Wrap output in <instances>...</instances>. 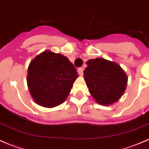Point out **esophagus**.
<instances>
[{
	"label": "esophagus",
	"mask_w": 149,
	"mask_h": 149,
	"mask_svg": "<svg viewBox=\"0 0 149 149\" xmlns=\"http://www.w3.org/2000/svg\"><path fill=\"white\" fill-rule=\"evenodd\" d=\"M77 71H78V73H79V74L80 76H81V75H83V68H78Z\"/></svg>",
	"instance_id": "esophagus-1"
}]
</instances>
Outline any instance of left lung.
Instances as JSON below:
<instances>
[{"mask_svg":"<svg viewBox=\"0 0 149 149\" xmlns=\"http://www.w3.org/2000/svg\"><path fill=\"white\" fill-rule=\"evenodd\" d=\"M84 77L96 102L108 105L117 101L126 88L127 76L116 63L103 58L90 59Z\"/></svg>","mask_w":149,"mask_h":149,"instance_id":"1","label":"left lung"}]
</instances>
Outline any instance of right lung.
Returning a JSON list of instances; mask_svg holds the SVG:
<instances>
[{
    "instance_id": "1",
    "label": "right lung",
    "mask_w": 149,
    "mask_h": 149,
    "mask_svg": "<svg viewBox=\"0 0 149 149\" xmlns=\"http://www.w3.org/2000/svg\"><path fill=\"white\" fill-rule=\"evenodd\" d=\"M77 77L76 69L66 56L47 50L29 64L27 84L37 104L53 108L65 101Z\"/></svg>"
}]
</instances>
